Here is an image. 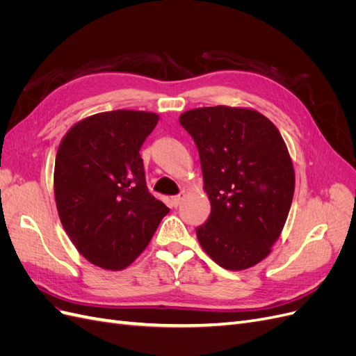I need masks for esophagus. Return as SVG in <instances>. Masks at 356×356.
Instances as JSON below:
<instances>
[{
  "label": "esophagus",
  "mask_w": 356,
  "mask_h": 356,
  "mask_svg": "<svg viewBox=\"0 0 356 356\" xmlns=\"http://www.w3.org/2000/svg\"><path fill=\"white\" fill-rule=\"evenodd\" d=\"M181 202H182V195H178V196H174V197H172V204H174L175 208H178V207H179Z\"/></svg>",
  "instance_id": "34e87169"
}]
</instances>
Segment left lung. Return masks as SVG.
Returning <instances> with one entry per match:
<instances>
[{
  "instance_id": "left-lung-1",
  "label": "left lung",
  "mask_w": 356,
  "mask_h": 356,
  "mask_svg": "<svg viewBox=\"0 0 356 356\" xmlns=\"http://www.w3.org/2000/svg\"><path fill=\"white\" fill-rule=\"evenodd\" d=\"M195 139L203 188L211 202L199 243L227 270L252 267L270 254L294 196V168L267 117L233 106H204L179 115Z\"/></svg>"
}]
</instances>
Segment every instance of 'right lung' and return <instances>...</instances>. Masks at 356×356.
<instances>
[{
    "mask_svg": "<svg viewBox=\"0 0 356 356\" xmlns=\"http://www.w3.org/2000/svg\"><path fill=\"white\" fill-rule=\"evenodd\" d=\"M157 122L154 113H99L74 124L59 145V218L79 252L95 266L108 270L127 267L169 212L148 191L139 154Z\"/></svg>",
    "mask_w": 356,
    "mask_h": 356,
    "instance_id": "add662e5",
    "label": "right lung"
}]
</instances>
